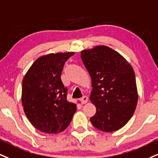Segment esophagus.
<instances>
[{
  "label": "esophagus",
  "instance_id": "obj_1",
  "mask_svg": "<svg viewBox=\"0 0 158 158\" xmlns=\"http://www.w3.org/2000/svg\"><path fill=\"white\" fill-rule=\"evenodd\" d=\"M80 101H81V104H85V103H87V101H88V98H87V96H84L82 98H81Z\"/></svg>",
  "mask_w": 158,
  "mask_h": 158
}]
</instances>
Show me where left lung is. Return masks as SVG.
Instances as JSON below:
<instances>
[{
	"instance_id": "left-lung-1",
	"label": "left lung",
	"mask_w": 158,
	"mask_h": 158,
	"mask_svg": "<svg viewBox=\"0 0 158 158\" xmlns=\"http://www.w3.org/2000/svg\"><path fill=\"white\" fill-rule=\"evenodd\" d=\"M81 58L92 79L90 99L96 107L91 123L104 132L119 130L132 118L138 103L132 66L121 54L104 45L82 51Z\"/></svg>"
}]
</instances>
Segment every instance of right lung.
Here are the masks:
<instances>
[{
    "mask_svg": "<svg viewBox=\"0 0 158 158\" xmlns=\"http://www.w3.org/2000/svg\"><path fill=\"white\" fill-rule=\"evenodd\" d=\"M73 52L38 58L23 79L22 104L28 119L45 133H57L70 124L77 105L67 100L68 89L61 80L64 64Z\"/></svg>",
    "mask_w": 158,
    "mask_h": 158,
    "instance_id": "obj_1",
    "label": "right lung"
}]
</instances>
